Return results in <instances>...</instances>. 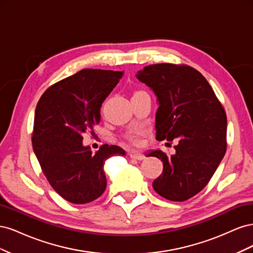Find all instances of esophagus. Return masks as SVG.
Segmentation results:
<instances>
[{
    "instance_id": "obj_1",
    "label": "esophagus",
    "mask_w": 253,
    "mask_h": 253,
    "mask_svg": "<svg viewBox=\"0 0 253 253\" xmlns=\"http://www.w3.org/2000/svg\"><path fill=\"white\" fill-rule=\"evenodd\" d=\"M129 157L133 158V159H137V160H142V159H144V155L141 154V153L136 152V151L129 152Z\"/></svg>"
}]
</instances>
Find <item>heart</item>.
Segmentation results:
<instances>
[{
  "instance_id": "heart-1",
  "label": "heart",
  "mask_w": 253,
  "mask_h": 253,
  "mask_svg": "<svg viewBox=\"0 0 253 253\" xmlns=\"http://www.w3.org/2000/svg\"><path fill=\"white\" fill-rule=\"evenodd\" d=\"M126 138H127L128 140H133V136H132V135H127Z\"/></svg>"
}]
</instances>
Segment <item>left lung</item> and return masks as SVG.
<instances>
[{
	"label": "left lung",
	"instance_id": "1",
	"mask_svg": "<svg viewBox=\"0 0 253 253\" xmlns=\"http://www.w3.org/2000/svg\"><path fill=\"white\" fill-rule=\"evenodd\" d=\"M136 77L157 96L156 139L178 140L173 155L149 153L164 163L153 188L169 201H187L207 186L225 155V110L208 81L189 65L153 64Z\"/></svg>",
	"mask_w": 253,
	"mask_h": 253
}]
</instances>
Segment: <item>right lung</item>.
<instances>
[{"mask_svg":"<svg viewBox=\"0 0 253 253\" xmlns=\"http://www.w3.org/2000/svg\"><path fill=\"white\" fill-rule=\"evenodd\" d=\"M124 72L85 68L44 91L35 113L33 148L56 192L73 204H87L106 188L104 162L126 155L117 145L103 144L96 153L82 144L83 134L100 121L105 98Z\"/></svg>","mask_w":253,"mask_h":253,"instance_id":"right-lung-1","label":"right lung"}]
</instances>
